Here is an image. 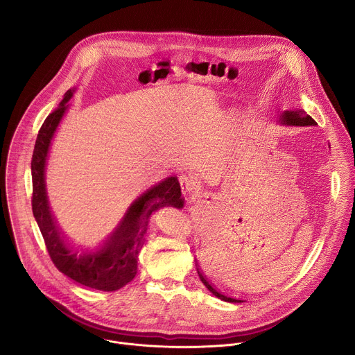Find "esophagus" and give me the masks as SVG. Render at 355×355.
<instances>
[{
	"label": "esophagus",
	"mask_w": 355,
	"mask_h": 355,
	"mask_svg": "<svg viewBox=\"0 0 355 355\" xmlns=\"http://www.w3.org/2000/svg\"><path fill=\"white\" fill-rule=\"evenodd\" d=\"M180 184H181V189L184 196H188L191 192H193L195 187H196V180L191 175H182L180 178Z\"/></svg>",
	"instance_id": "esophagus-1"
}]
</instances>
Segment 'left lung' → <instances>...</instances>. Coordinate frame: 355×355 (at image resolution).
<instances>
[{
    "instance_id": "obj_1",
    "label": "left lung",
    "mask_w": 355,
    "mask_h": 355,
    "mask_svg": "<svg viewBox=\"0 0 355 355\" xmlns=\"http://www.w3.org/2000/svg\"><path fill=\"white\" fill-rule=\"evenodd\" d=\"M279 125L282 126H316L318 123L312 119L311 115H308L305 111L300 110V108H292L291 111H284L279 116H278V121H277ZM198 270V268H196ZM198 275L202 281V284H204L208 291L211 293H214L216 297L225 300V302H230V303H240L241 300L239 299H233V297H229V296H225L222 295L220 292H218L209 282L208 279L204 277V274H202L199 270H198Z\"/></svg>"
}]
</instances>
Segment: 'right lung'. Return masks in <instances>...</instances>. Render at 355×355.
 I'll list each match as a JSON object with an SVG mask.
<instances>
[{"mask_svg": "<svg viewBox=\"0 0 355 355\" xmlns=\"http://www.w3.org/2000/svg\"><path fill=\"white\" fill-rule=\"evenodd\" d=\"M76 88L69 89L59 107L43 122L33 148L32 211L44 239L49 256L60 272L76 282L112 292L129 284L137 274L139 252L146 241L147 227L153 212L174 207L181 209L184 199L177 177H167L135 199L116 227L95 247H77L64 240L56 219L50 211L46 191V166L52 141L62 119L69 111L67 104Z\"/></svg>", "mask_w": 355, "mask_h": 355, "instance_id": "1", "label": "right lung"}]
</instances>
